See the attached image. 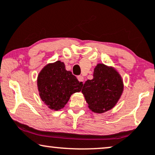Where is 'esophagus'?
Returning a JSON list of instances; mask_svg holds the SVG:
<instances>
[{
  "mask_svg": "<svg viewBox=\"0 0 155 155\" xmlns=\"http://www.w3.org/2000/svg\"><path fill=\"white\" fill-rule=\"evenodd\" d=\"M77 79H78V80H79V82H81V84H84V76H79L77 77Z\"/></svg>",
  "mask_w": 155,
  "mask_h": 155,
  "instance_id": "34e87169",
  "label": "esophagus"
}]
</instances>
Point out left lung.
I'll use <instances>...</instances> for the list:
<instances>
[{
    "mask_svg": "<svg viewBox=\"0 0 155 155\" xmlns=\"http://www.w3.org/2000/svg\"><path fill=\"white\" fill-rule=\"evenodd\" d=\"M93 76V79L84 83L81 91L88 108L96 113L111 110L123 94L122 77L114 68L104 64L96 65Z\"/></svg>",
    "mask_w": 155,
    "mask_h": 155,
    "instance_id": "1",
    "label": "left lung"
}]
</instances>
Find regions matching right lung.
<instances>
[{"mask_svg":"<svg viewBox=\"0 0 155 155\" xmlns=\"http://www.w3.org/2000/svg\"><path fill=\"white\" fill-rule=\"evenodd\" d=\"M38 88L40 98L51 110L63 108L74 93L81 91L83 84L78 81L61 61L49 63L38 74Z\"/></svg>","mask_w":155,"mask_h":155,"instance_id":"add662e5","label":"right lung"}]
</instances>
